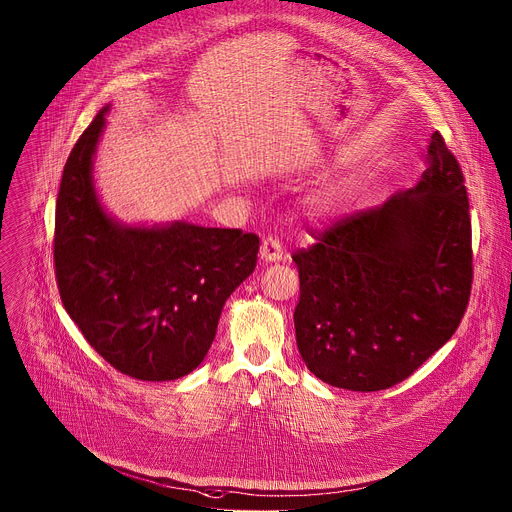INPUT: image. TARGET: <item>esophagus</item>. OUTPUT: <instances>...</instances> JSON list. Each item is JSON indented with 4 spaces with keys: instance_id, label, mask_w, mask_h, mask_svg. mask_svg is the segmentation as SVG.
<instances>
[{
    "instance_id": "obj_1",
    "label": "esophagus",
    "mask_w": 512,
    "mask_h": 512,
    "mask_svg": "<svg viewBox=\"0 0 512 512\" xmlns=\"http://www.w3.org/2000/svg\"><path fill=\"white\" fill-rule=\"evenodd\" d=\"M259 255L265 263H276L284 257V247L276 236H265L263 243H261V253Z\"/></svg>"
}]
</instances>
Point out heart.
I'll return each instance as SVG.
<instances>
[{
	"instance_id": "heart-1",
	"label": "heart",
	"mask_w": 512,
	"mask_h": 512,
	"mask_svg": "<svg viewBox=\"0 0 512 512\" xmlns=\"http://www.w3.org/2000/svg\"><path fill=\"white\" fill-rule=\"evenodd\" d=\"M346 195V187L344 185H333L329 187L321 197H319V208L321 210H331L333 206H337L339 201H342V197Z\"/></svg>"
}]
</instances>
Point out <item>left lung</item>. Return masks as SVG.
Here are the masks:
<instances>
[{"label": "left lung", "instance_id": "8db88e82", "mask_svg": "<svg viewBox=\"0 0 512 512\" xmlns=\"http://www.w3.org/2000/svg\"><path fill=\"white\" fill-rule=\"evenodd\" d=\"M416 187L313 234L292 255L298 352L317 379L389 389L457 331L473 282L465 179L438 131Z\"/></svg>", "mask_w": 512, "mask_h": 512}]
</instances>
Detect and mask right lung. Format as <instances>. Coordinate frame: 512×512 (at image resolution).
<instances>
[{"mask_svg": "<svg viewBox=\"0 0 512 512\" xmlns=\"http://www.w3.org/2000/svg\"><path fill=\"white\" fill-rule=\"evenodd\" d=\"M107 111L92 119L63 168L53 241L59 296L113 368L140 381H175L206 358L226 298L257 265L259 236L113 220L92 183Z\"/></svg>", "mask_w": 512, "mask_h": 512, "instance_id": "obj_1", "label": "right lung"}]
</instances>
